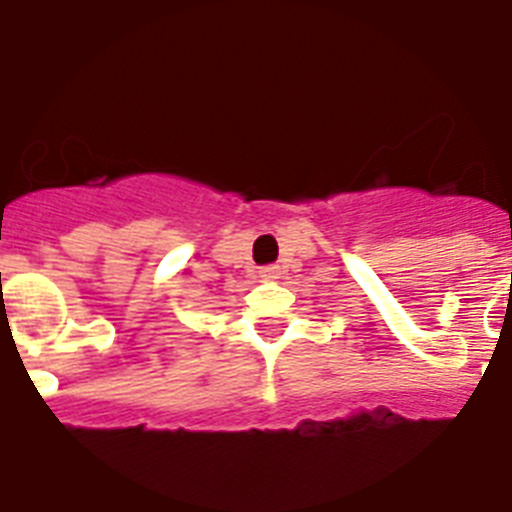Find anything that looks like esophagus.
<instances>
[{"label":"esophagus","mask_w":512,"mask_h":512,"mask_svg":"<svg viewBox=\"0 0 512 512\" xmlns=\"http://www.w3.org/2000/svg\"><path fill=\"white\" fill-rule=\"evenodd\" d=\"M261 279H264V282H271V279H279V269H277V266H264V269H261Z\"/></svg>","instance_id":"esophagus-1"}]
</instances>
